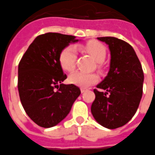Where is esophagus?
Segmentation results:
<instances>
[{
  "label": "esophagus",
  "mask_w": 155,
  "mask_h": 155,
  "mask_svg": "<svg viewBox=\"0 0 155 155\" xmlns=\"http://www.w3.org/2000/svg\"><path fill=\"white\" fill-rule=\"evenodd\" d=\"M86 90V89H85V88H81V92H82V93H84Z\"/></svg>",
  "instance_id": "1"
}]
</instances>
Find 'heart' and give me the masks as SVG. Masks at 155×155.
Listing matches in <instances>:
<instances>
[{
    "label": "heart",
    "mask_w": 155,
    "mask_h": 155,
    "mask_svg": "<svg viewBox=\"0 0 155 155\" xmlns=\"http://www.w3.org/2000/svg\"><path fill=\"white\" fill-rule=\"evenodd\" d=\"M79 48L91 55L97 62H102L105 59L107 50L102 43L98 41H90L84 45H79ZM76 50L74 46L69 45L64 48L59 55V63L64 70L71 72L75 69L76 60ZM71 83L81 87H89L98 81V76L95 73H85L77 71L69 76Z\"/></svg>",
    "instance_id": "1"
}]
</instances>
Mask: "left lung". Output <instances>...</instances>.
<instances>
[{
  "label": "left lung",
  "mask_w": 155,
  "mask_h": 155,
  "mask_svg": "<svg viewBox=\"0 0 155 155\" xmlns=\"http://www.w3.org/2000/svg\"><path fill=\"white\" fill-rule=\"evenodd\" d=\"M108 45L110 51V69L95 89L91 113L101 126L120 127L129 122L138 108L143 93L141 64L130 45L114 37L97 38Z\"/></svg>",
  "instance_id": "1"
}]
</instances>
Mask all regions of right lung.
<instances>
[{
  "label": "right lung",
  "instance_id": "obj_1",
  "mask_svg": "<svg viewBox=\"0 0 155 155\" xmlns=\"http://www.w3.org/2000/svg\"><path fill=\"white\" fill-rule=\"evenodd\" d=\"M76 37L46 33L35 38L18 65L19 97L26 114L36 124L48 128L60 123L80 95L78 86L62 83L67 76L59 55ZM57 90H56V88Z\"/></svg>",
  "mask_w": 155,
  "mask_h": 155
}]
</instances>
